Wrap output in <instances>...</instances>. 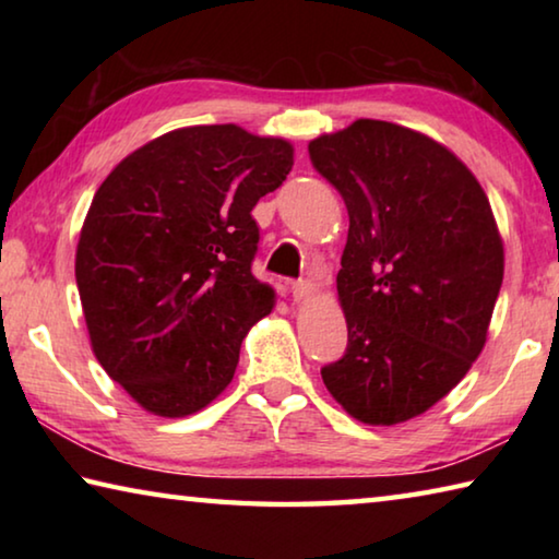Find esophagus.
Listing matches in <instances>:
<instances>
[{
	"label": "esophagus",
	"mask_w": 559,
	"mask_h": 559,
	"mask_svg": "<svg viewBox=\"0 0 559 559\" xmlns=\"http://www.w3.org/2000/svg\"><path fill=\"white\" fill-rule=\"evenodd\" d=\"M288 290H290L293 300H298V302L313 296V286H310L308 281H293V283H288Z\"/></svg>",
	"instance_id": "obj_1"
}]
</instances>
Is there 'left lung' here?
Listing matches in <instances>:
<instances>
[{
	"label": "left lung",
	"mask_w": 559,
	"mask_h": 559,
	"mask_svg": "<svg viewBox=\"0 0 559 559\" xmlns=\"http://www.w3.org/2000/svg\"><path fill=\"white\" fill-rule=\"evenodd\" d=\"M347 206L337 300L347 353L320 370L357 421L394 427L431 409L486 345L503 239L484 187L419 130L359 118L308 145Z\"/></svg>",
	"instance_id": "left-lung-1"
}]
</instances>
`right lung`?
Wrapping results in <instances>:
<instances>
[{
  "label": "right lung",
  "mask_w": 559,
  "mask_h": 559,
  "mask_svg": "<svg viewBox=\"0 0 559 559\" xmlns=\"http://www.w3.org/2000/svg\"><path fill=\"white\" fill-rule=\"evenodd\" d=\"M290 167L288 140L226 122L169 130L103 179L75 283L93 355L145 412L197 414L234 380L243 337L276 306L251 273V210Z\"/></svg>",
  "instance_id": "obj_1"
}]
</instances>
